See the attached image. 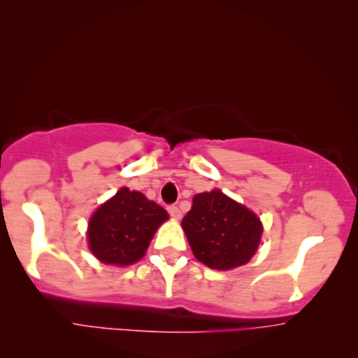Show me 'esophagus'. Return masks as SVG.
<instances>
[{
  "label": "esophagus",
  "instance_id": "obj_1",
  "mask_svg": "<svg viewBox=\"0 0 358 358\" xmlns=\"http://www.w3.org/2000/svg\"><path fill=\"white\" fill-rule=\"evenodd\" d=\"M167 213L171 214L172 219H180V210L178 206H169L167 207Z\"/></svg>",
  "mask_w": 358,
  "mask_h": 358
}]
</instances>
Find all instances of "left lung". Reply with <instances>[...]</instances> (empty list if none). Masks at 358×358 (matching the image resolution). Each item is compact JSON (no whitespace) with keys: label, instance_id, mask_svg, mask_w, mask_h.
<instances>
[{"label":"left lung","instance_id":"obj_1","mask_svg":"<svg viewBox=\"0 0 358 358\" xmlns=\"http://www.w3.org/2000/svg\"><path fill=\"white\" fill-rule=\"evenodd\" d=\"M192 254L204 266L229 271L249 262L262 237V222L252 210L214 189L196 194L180 224Z\"/></svg>","mask_w":358,"mask_h":358}]
</instances>
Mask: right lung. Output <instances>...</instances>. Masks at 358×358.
<instances>
[{"instance_id":"1","label":"right lung","mask_w":358,"mask_h":358,"mask_svg":"<svg viewBox=\"0 0 358 358\" xmlns=\"http://www.w3.org/2000/svg\"><path fill=\"white\" fill-rule=\"evenodd\" d=\"M167 219L164 207L144 194L119 189L91 215L87 224L91 252L103 264L131 266L144 257L154 234Z\"/></svg>"}]
</instances>
